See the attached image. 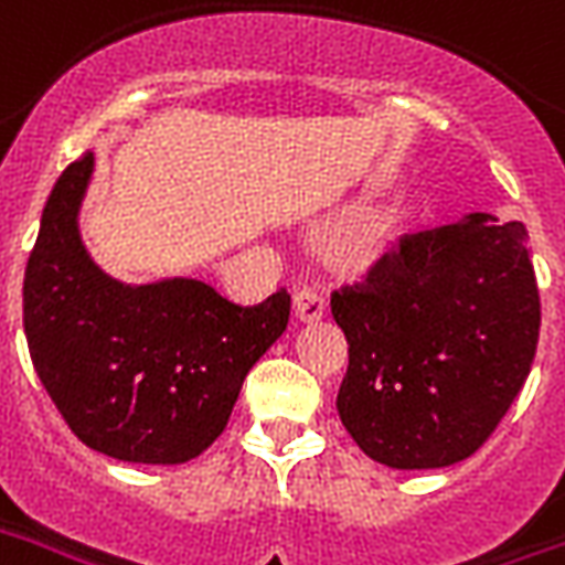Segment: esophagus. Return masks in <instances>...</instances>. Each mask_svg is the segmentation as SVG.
<instances>
[{
  "label": "esophagus",
  "mask_w": 565,
  "mask_h": 565,
  "mask_svg": "<svg viewBox=\"0 0 565 565\" xmlns=\"http://www.w3.org/2000/svg\"><path fill=\"white\" fill-rule=\"evenodd\" d=\"M294 315L299 323H317L326 315V299L320 294H315V290H296Z\"/></svg>",
  "instance_id": "esophagus-1"
}]
</instances>
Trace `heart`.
Returning a JSON list of instances; mask_svg holds the SVG:
<instances>
[{"label":"heart","instance_id":"b5f03b06","mask_svg":"<svg viewBox=\"0 0 565 565\" xmlns=\"http://www.w3.org/2000/svg\"><path fill=\"white\" fill-rule=\"evenodd\" d=\"M398 215L392 209H371L347 227L338 242L335 257L341 269L353 271V275H367L392 257V250L398 248Z\"/></svg>","mask_w":565,"mask_h":565}]
</instances>
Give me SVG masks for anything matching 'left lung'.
<instances>
[{
    "label": "left lung",
    "instance_id": "left-lung-1",
    "mask_svg": "<svg viewBox=\"0 0 565 565\" xmlns=\"http://www.w3.org/2000/svg\"><path fill=\"white\" fill-rule=\"evenodd\" d=\"M332 317L350 344L338 416L359 449L395 470L463 461L536 356L527 227L470 212L404 236L365 281L332 294Z\"/></svg>",
    "mask_w": 565,
    "mask_h": 565
}]
</instances>
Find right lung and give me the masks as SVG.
<instances>
[{
	"label": "right lung",
	"instance_id": "right-lung-1",
	"mask_svg": "<svg viewBox=\"0 0 565 565\" xmlns=\"http://www.w3.org/2000/svg\"><path fill=\"white\" fill-rule=\"evenodd\" d=\"M92 170V152L65 167L41 215L23 278L29 356L89 449L185 463L227 428L245 374L287 329L290 296L239 308L198 278H110L77 224Z\"/></svg>",
	"mask_w": 565,
	"mask_h": 565
}]
</instances>
